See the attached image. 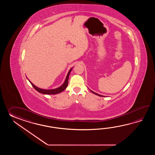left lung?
Returning a JSON list of instances; mask_svg holds the SVG:
<instances>
[{
	"mask_svg": "<svg viewBox=\"0 0 155 155\" xmlns=\"http://www.w3.org/2000/svg\"><path fill=\"white\" fill-rule=\"evenodd\" d=\"M91 92L93 93V94H95V95H98L99 96H104L102 95H99V94H97V93H96V92H94V91H91V90H90Z\"/></svg>",
	"mask_w": 155,
	"mask_h": 155,
	"instance_id": "1",
	"label": "left lung"
}]
</instances>
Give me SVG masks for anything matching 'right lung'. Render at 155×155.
Segmentation results:
<instances>
[{"instance_id": "1", "label": "right lung", "mask_w": 155, "mask_h": 155, "mask_svg": "<svg viewBox=\"0 0 155 155\" xmlns=\"http://www.w3.org/2000/svg\"><path fill=\"white\" fill-rule=\"evenodd\" d=\"M73 69V68H71L70 70L69 71L68 73L67 76L66 77V79L64 82L63 83V85L60 86L59 87L55 89H51V90H46V89H42L39 88L38 87H36V86L34 85L32 82L30 81L29 80H28L30 82V84H31V85L33 86V87L37 91L43 94H46V95H54V94H57L60 92L63 91L65 89H66L68 85V80H69V77L70 73L71 72V70Z\"/></svg>"}]
</instances>
